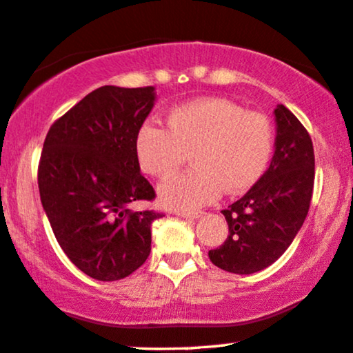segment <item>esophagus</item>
Listing matches in <instances>:
<instances>
[{"label": "esophagus", "mask_w": 353, "mask_h": 353, "mask_svg": "<svg viewBox=\"0 0 353 353\" xmlns=\"http://www.w3.org/2000/svg\"><path fill=\"white\" fill-rule=\"evenodd\" d=\"M202 212H184V210H177L176 215L177 217H182V219H190V220H195L201 217Z\"/></svg>", "instance_id": "34e87169"}]
</instances>
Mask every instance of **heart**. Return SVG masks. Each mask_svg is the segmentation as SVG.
Here are the masks:
<instances>
[{
  "instance_id": "b5f03b06",
  "label": "heart",
  "mask_w": 353,
  "mask_h": 353,
  "mask_svg": "<svg viewBox=\"0 0 353 353\" xmlns=\"http://www.w3.org/2000/svg\"><path fill=\"white\" fill-rule=\"evenodd\" d=\"M273 152V126L266 114L248 112L217 97L177 105L165 114V130L144 123L134 138L139 168L152 177H169L185 159L190 171L159 188L172 209H197L220 192L241 194L256 184Z\"/></svg>"
}]
</instances>
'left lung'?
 Wrapping results in <instances>:
<instances>
[{"label":"left lung","mask_w":353,"mask_h":353,"mask_svg":"<svg viewBox=\"0 0 353 353\" xmlns=\"http://www.w3.org/2000/svg\"><path fill=\"white\" fill-rule=\"evenodd\" d=\"M276 139L270 168L243 197L222 210L228 236L210 250L215 266L252 274L286 252L303 227L314 189V148L303 123L284 105L274 110Z\"/></svg>","instance_id":"1"}]
</instances>
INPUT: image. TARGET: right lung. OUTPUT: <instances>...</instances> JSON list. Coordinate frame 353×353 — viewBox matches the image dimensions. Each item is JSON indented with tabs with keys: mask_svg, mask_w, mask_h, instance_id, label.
<instances>
[{
	"mask_svg": "<svg viewBox=\"0 0 353 353\" xmlns=\"http://www.w3.org/2000/svg\"><path fill=\"white\" fill-rule=\"evenodd\" d=\"M154 87L105 85L88 93L50 126L37 171L41 202L63 253L99 281L130 276L151 252L154 210L134 138L154 107Z\"/></svg>",
	"mask_w": 353,
	"mask_h": 353,
	"instance_id": "right-lung-1",
	"label": "right lung"
}]
</instances>
